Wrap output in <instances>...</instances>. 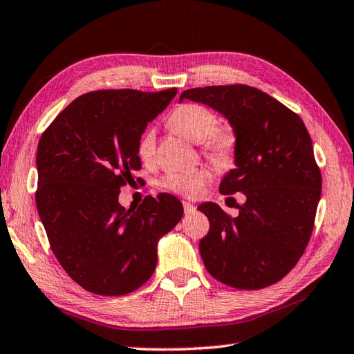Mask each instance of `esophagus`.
<instances>
[{"label": "esophagus", "mask_w": 354, "mask_h": 354, "mask_svg": "<svg viewBox=\"0 0 354 354\" xmlns=\"http://www.w3.org/2000/svg\"><path fill=\"white\" fill-rule=\"evenodd\" d=\"M183 206H184V212L187 214V215L189 214H194L196 211V207L194 205H190V203H187V201H184Z\"/></svg>", "instance_id": "obj_1"}]
</instances>
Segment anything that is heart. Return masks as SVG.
I'll list each match as a JSON object with an SVG mask.
<instances>
[{
    "label": "heart",
    "instance_id": "obj_1",
    "mask_svg": "<svg viewBox=\"0 0 354 354\" xmlns=\"http://www.w3.org/2000/svg\"><path fill=\"white\" fill-rule=\"evenodd\" d=\"M171 129L178 134L187 137L189 140L200 143L203 142L209 158L215 162L225 164L230 160L232 149H234V139L230 133L215 131L218 124V118L215 113L201 104H183L171 113L169 120ZM139 158L143 162H148L154 154V131L148 129L142 136L137 148ZM207 181V173L201 169H192L184 171H173L164 179V185L176 194L185 196H195L203 189Z\"/></svg>",
    "mask_w": 354,
    "mask_h": 354
}]
</instances>
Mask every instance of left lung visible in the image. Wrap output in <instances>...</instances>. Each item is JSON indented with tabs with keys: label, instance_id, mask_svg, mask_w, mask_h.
I'll return each instance as SVG.
<instances>
[{
	"label": "left lung",
	"instance_id": "left-lung-1",
	"mask_svg": "<svg viewBox=\"0 0 354 354\" xmlns=\"http://www.w3.org/2000/svg\"><path fill=\"white\" fill-rule=\"evenodd\" d=\"M183 100L206 104L230 122L236 169L226 173L218 190L245 196L234 218L215 203L198 206L211 223L200 242L206 270L236 289L277 283L306 250L322 194L303 120L270 95L242 84L189 88Z\"/></svg>",
	"mask_w": 354,
	"mask_h": 354
}]
</instances>
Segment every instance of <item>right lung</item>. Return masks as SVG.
I'll use <instances>...</instances> for the list:
<instances>
[{
	"label": "right lung",
	"instance_id": "obj_1",
	"mask_svg": "<svg viewBox=\"0 0 354 354\" xmlns=\"http://www.w3.org/2000/svg\"><path fill=\"white\" fill-rule=\"evenodd\" d=\"M176 88H131L81 95L40 137L35 205L48 241L68 277L97 295L139 289L158 263L159 239L183 218L176 196H147L120 206V187L142 169L137 153L148 122Z\"/></svg>",
	"mask_w": 354,
	"mask_h": 354
}]
</instances>
